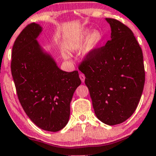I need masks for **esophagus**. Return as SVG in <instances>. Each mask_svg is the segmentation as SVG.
<instances>
[{
  "mask_svg": "<svg viewBox=\"0 0 156 156\" xmlns=\"http://www.w3.org/2000/svg\"><path fill=\"white\" fill-rule=\"evenodd\" d=\"M79 77H80V78H81V81H82V82H84V80H85V76H84L83 74H80Z\"/></svg>",
  "mask_w": 156,
  "mask_h": 156,
  "instance_id": "obj_1",
  "label": "esophagus"
}]
</instances>
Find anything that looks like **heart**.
Segmentation results:
<instances>
[{
  "label": "heart",
  "mask_w": 156,
  "mask_h": 156,
  "mask_svg": "<svg viewBox=\"0 0 156 156\" xmlns=\"http://www.w3.org/2000/svg\"><path fill=\"white\" fill-rule=\"evenodd\" d=\"M87 41V46L85 48V55L87 56H90L98 50L103 41V35L99 31H94L91 32L90 30L85 29L81 31L78 37L74 39L69 47V51H73L80 44ZM64 59H68L69 56L67 54H63Z\"/></svg>",
  "instance_id": "obj_1"
}]
</instances>
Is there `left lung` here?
Instances as JSON below:
<instances>
[{
  "mask_svg": "<svg viewBox=\"0 0 156 156\" xmlns=\"http://www.w3.org/2000/svg\"><path fill=\"white\" fill-rule=\"evenodd\" d=\"M111 39L79 66L85 75L93 107L108 125L125 122L140 100L144 83V56L133 33L114 19L106 18Z\"/></svg>",
  "mask_w": 156,
  "mask_h": 156,
  "instance_id": "1",
  "label": "left lung"
}]
</instances>
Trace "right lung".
<instances>
[{
	"label": "right lung",
	"instance_id": "right-lung-1",
	"mask_svg": "<svg viewBox=\"0 0 156 156\" xmlns=\"http://www.w3.org/2000/svg\"><path fill=\"white\" fill-rule=\"evenodd\" d=\"M43 28L37 23L26 26L12 50L11 72L19 100L29 118L44 130L56 132L68 123L70 103L81 84L78 71L67 72L37 38Z\"/></svg>",
	"mask_w": 156,
	"mask_h": 156
}]
</instances>
